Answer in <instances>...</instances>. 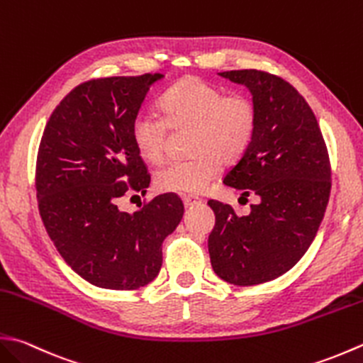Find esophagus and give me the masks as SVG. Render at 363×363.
<instances>
[{
	"label": "esophagus",
	"mask_w": 363,
	"mask_h": 363,
	"mask_svg": "<svg viewBox=\"0 0 363 363\" xmlns=\"http://www.w3.org/2000/svg\"><path fill=\"white\" fill-rule=\"evenodd\" d=\"M182 201H184V206L186 208H191V206H196L201 203V198H198L195 195H184L182 196Z\"/></svg>",
	"instance_id": "34e87169"
}]
</instances>
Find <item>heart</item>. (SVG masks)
I'll return each instance as SVG.
<instances>
[{"instance_id": "b5f03b06", "label": "heart", "mask_w": 363, "mask_h": 363, "mask_svg": "<svg viewBox=\"0 0 363 363\" xmlns=\"http://www.w3.org/2000/svg\"><path fill=\"white\" fill-rule=\"evenodd\" d=\"M160 113L141 110L132 121V140L140 157L157 163L165 154L168 127L189 129L190 159L172 160L155 172V187L172 194H201L220 173L250 146L257 129V108L245 96H228L196 77L184 78L160 99Z\"/></svg>"}]
</instances>
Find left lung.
I'll return each instance as SVG.
<instances>
[{
    "label": "left lung",
    "instance_id": "obj_1",
    "mask_svg": "<svg viewBox=\"0 0 363 363\" xmlns=\"http://www.w3.org/2000/svg\"><path fill=\"white\" fill-rule=\"evenodd\" d=\"M250 91L257 129L225 176V186L258 196L250 214L211 200L216 226L211 264L238 286L271 281L296 266L313 242L330 195L328 147L310 105L288 82L261 70L218 72Z\"/></svg>",
    "mask_w": 363,
    "mask_h": 363
}]
</instances>
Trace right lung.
<instances>
[{"mask_svg":"<svg viewBox=\"0 0 363 363\" xmlns=\"http://www.w3.org/2000/svg\"><path fill=\"white\" fill-rule=\"evenodd\" d=\"M162 74L97 78L56 106L42 135L35 190L50 239L91 285L137 289L157 277L162 242L184 204L159 195L135 212L119 209L127 191L151 182L132 140V121Z\"/></svg>","mask_w":363,"mask_h":363,"instance_id":"right-lung-1","label":"right lung"}]
</instances>
